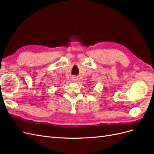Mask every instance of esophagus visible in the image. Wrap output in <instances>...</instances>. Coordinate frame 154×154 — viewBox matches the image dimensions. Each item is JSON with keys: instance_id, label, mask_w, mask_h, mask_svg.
Segmentation results:
<instances>
[{"instance_id": "34e87169", "label": "esophagus", "mask_w": 154, "mask_h": 154, "mask_svg": "<svg viewBox=\"0 0 154 154\" xmlns=\"http://www.w3.org/2000/svg\"><path fill=\"white\" fill-rule=\"evenodd\" d=\"M77 80H78V78H77L76 77H75V76H73V77L72 78V80L73 82H76Z\"/></svg>"}]
</instances>
